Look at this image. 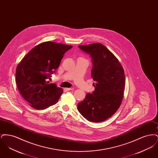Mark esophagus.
Here are the masks:
<instances>
[{
	"label": "esophagus",
	"instance_id": "esophagus-1",
	"mask_svg": "<svg viewBox=\"0 0 158 158\" xmlns=\"http://www.w3.org/2000/svg\"><path fill=\"white\" fill-rule=\"evenodd\" d=\"M73 89H74V88H73V87L70 88H66V90H73Z\"/></svg>",
	"mask_w": 158,
	"mask_h": 158
}]
</instances>
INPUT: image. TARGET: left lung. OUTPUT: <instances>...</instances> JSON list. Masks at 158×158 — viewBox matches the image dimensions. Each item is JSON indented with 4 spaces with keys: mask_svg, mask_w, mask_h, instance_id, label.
<instances>
[{
    "mask_svg": "<svg viewBox=\"0 0 158 158\" xmlns=\"http://www.w3.org/2000/svg\"><path fill=\"white\" fill-rule=\"evenodd\" d=\"M89 54L93 67L91 76L95 90L88 93L77 104V110L90 122L99 123L113 115L123 99L125 86L124 69L116 57L100 43L78 46Z\"/></svg>",
    "mask_w": 158,
    "mask_h": 158,
    "instance_id": "obj_1",
    "label": "left lung"
}]
</instances>
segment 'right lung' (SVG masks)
<instances>
[{"label": "right lung", "instance_id": "add662e5", "mask_svg": "<svg viewBox=\"0 0 158 158\" xmlns=\"http://www.w3.org/2000/svg\"><path fill=\"white\" fill-rule=\"evenodd\" d=\"M72 48V45L44 42L32 48L18 64L15 73L17 87L31 107L43 110L58 102L63 90L46 81Z\"/></svg>", "mask_w": 158, "mask_h": 158}]
</instances>
